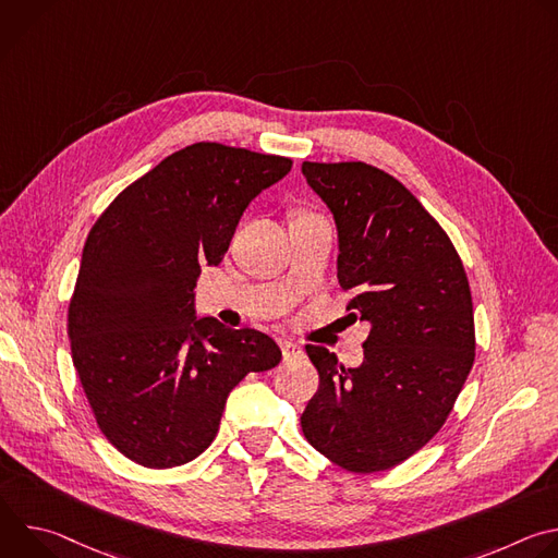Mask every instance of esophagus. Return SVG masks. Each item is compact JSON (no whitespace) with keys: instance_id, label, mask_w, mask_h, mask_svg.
Returning <instances> with one entry per match:
<instances>
[{"instance_id":"obj_1","label":"esophagus","mask_w":558,"mask_h":558,"mask_svg":"<svg viewBox=\"0 0 558 558\" xmlns=\"http://www.w3.org/2000/svg\"><path fill=\"white\" fill-rule=\"evenodd\" d=\"M278 344H280V351H282V357H284V362H287V360H293V357H300V355H302V347H300V344H295V342H291V340H280Z\"/></svg>"}]
</instances>
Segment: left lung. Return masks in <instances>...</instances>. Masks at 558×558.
Masks as SVG:
<instances>
[{"label": "left lung", "instance_id": "left-lung-1", "mask_svg": "<svg viewBox=\"0 0 558 558\" xmlns=\"http://www.w3.org/2000/svg\"><path fill=\"white\" fill-rule=\"evenodd\" d=\"M302 174L338 225L349 317L371 325L357 368L306 344L320 386L302 433L349 472H381L439 433L472 368L468 276L444 227L390 174L362 161H304Z\"/></svg>", "mask_w": 558, "mask_h": 558}]
</instances>
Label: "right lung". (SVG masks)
<instances>
[{
    "label": "right lung",
    "instance_id": "1",
    "mask_svg": "<svg viewBox=\"0 0 558 558\" xmlns=\"http://www.w3.org/2000/svg\"><path fill=\"white\" fill-rule=\"evenodd\" d=\"M293 161L187 145L128 185L93 225L68 306L72 364L97 426L130 461L174 468L216 437L227 395L278 366L256 329L194 315L201 265H218L247 205Z\"/></svg>",
    "mask_w": 558,
    "mask_h": 558
}]
</instances>
